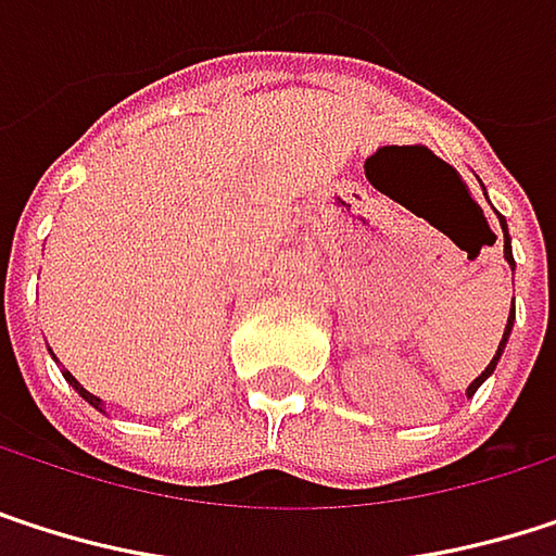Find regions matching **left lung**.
Here are the masks:
<instances>
[{
  "instance_id": "obj_1",
  "label": "left lung",
  "mask_w": 556,
  "mask_h": 556,
  "mask_svg": "<svg viewBox=\"0 0 556 556\" xmlns=\"http://www.w3.org/2000/svg\"><path fill=\"white\" fill-rule=\"evenodd\" d=\"M498 219H502V216H498ZM502 232H505V258H508V265L515 268V258H511V245H508V229H505V219H502ZM511 320H515V311H511V317H508V324H505V333H502L498 353L492 356V363L485 366V372H482L479 379H472V386L466 389V395H472V392H476V389H479V386H482V382H485V379L492 376V369H495V363H498V356H502V350H505V343H508V333H511Z\"/></svg>"
}]
</instances>
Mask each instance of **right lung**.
<instances>
[{
  "label": "right lung",
  "mask_w": 556,
  "mask_h": 556,
  "mask_svg": "<svg viewBox=\"0 0 556 556\" xmlns=\"http://www.w3.org/2000/svg\"><path fill=\"white\" fill-rule=\"evenodd\" d=\"M64 376H67V382H71V386H74V389H77V392H80V395H84V399H87V402H90L93 408H100V412H103V402H100L97 395H90V392H87V389H84V386H80V382H77V379H74L71 372H64Z\"/></svg>",
  "instance_id": "obj_1"
}]
</instances>
